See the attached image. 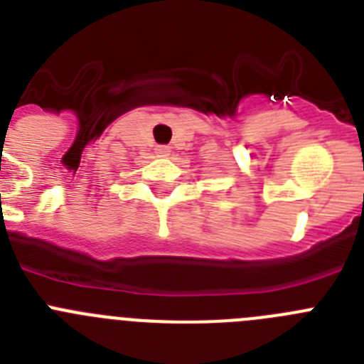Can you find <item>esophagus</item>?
I'll return each instance as SVG.
<instances>
[{
  "label": "esophagus",
  "mask_w": 364,
  "mask_h": 364,
  "mask_svg": "<svg viewBox=\"0 0 364 364\" xmlns=\"http://www.w3.org/2000/svg\"><path fill=\"white\" fill-rule=\"evenodd\" d=\"M154 153H156V156H162V159H166V156H169L171 149H169L167 146H156L154 147Z\"/></svg>",
  "instance_id": "esophagus-1"
}]
</instances>
